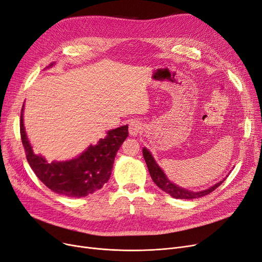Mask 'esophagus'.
<instances>
[{
    "mask_svg": "<svg viewBox=\"0 0 262 262\" xmlns=\"http://www.w3.org/2000/svg\"><path fill=\"white\" fill-rule=\"evenodd\" d=\"M142 132V125L140 122L138 121H134L132 123H129V134L134 137L139 135Z\"/></svg>",
    "mask_w": 262,
    "mask_h": 262,
    "instance_id": "esophagus-1",
    "label": "esophagus"
}]
</instances>
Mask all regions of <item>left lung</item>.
Instances as JSON below:
<instances>
[{
    "instance_id": "1",
    "label": "left lung",
    "mask_w": 262,
    "mask_h": 262,
    "mask_svg": "<svg viewBox=\"0 0 262 262\" xmlns=\"http://www.w3.org/2000/svg\"><path fill=\"white\" fill-rule=\"evenodd\" d=\"M142 154H143L144 161L146 163L147 169H149L150 176H151L154 183L162 190L166 191L167 194H169L170 196H172L173 198H177V199L190 200V199H196V198H200V197L206 196V195L210 194V192H212L215 188H217L223 183V182L226 180V178L229 176V173H228L226 176V178H224L222 181H220L219 183H216V184L210 186L207 189H202V190H198V191L189 190V189H186L184 187H181V186L174 184L173 182L170 181L169 178L166 176L164 170L161 167H159V165L156 163L155 158L153 157L152 153L149 150H147L145 146L142 149Z\"/></svg>"
}]
</instances>
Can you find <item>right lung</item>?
Returning a JSON list of instances; mask_svg holds the SVG:
<instances>
[{
	"label": "right lung",
	"instance_id": "1",
	"mask_svg": "<svg viewBox=\"0 0 262 262\" xmlns=\"http://www.w3.org/2000/svg\"><path fill=\"white\" fill-rule=\"evenodd\" d=\"M54 65L52 63L46 68ZM24 112L25 105L21 110L20 134L27 159L34 173L48 188L59 195L80 198L93 194L107 183L117 152L128 136V125L108 130L105 138H100L94 145L90 144L72 159L47 162L33 150L25 127Z\"/></svg>",
	"mask_w": 262,
	"mask_h": 262
}]
</instances>
